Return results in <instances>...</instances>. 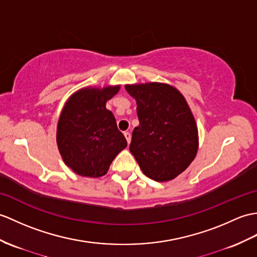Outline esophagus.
<instances>
[{"label": "esophagus", "instance_id": "esophagus-1", "mask_svg": "<svg viewBox=\"0 0 257 257\" xmlns=\"http://www.w3.org/2000/svg\"><path fill=\"white\" fill-rule=\"evenodd\" d=\"M123 136H124V138H126V140H127V142H128V145H129L130 141H131V134L129 133V131H124Z\"/></svg>", "mask_w": 257, "mask_h": 257}]
</instances>
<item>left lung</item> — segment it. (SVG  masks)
Here are the masks:
<instances>
[{"label": "left lung", "instance_id": "obj_1", "mask_svg": "<svg viewBox=\"0 0 257 257\" xmlns=\"http://www.w3.org/2000/svg\"><path fill=\"white\" fill-rule=\"evenodd\" d=\"M126 89L137 100L139 119L130 152L151 180H173L198 150V130L186 100L175 87L162 83L126 85Z\"/></svg>", "mask_w": 257, "mask_h": 257}]
</instances>
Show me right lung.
Listing matches in <instances>:
<instances>
[{
	"instance_id": "right-lung-1",
	"label": "right lung",
	"mask_w": 257,
	"mask_h": 257,
	"mask_svg": "<svg viewBox=\"0 0 257 257\" xmlns=\"http://www.w3.org/2000/svg\"><path fill=\"white\" fill-rule=\"evenodd\" d=\"M119 86L84 88L74 93L59 118L57 143L61 157L76 174L87 177L105 175L112 160L127 147L106 101Z\"/></svg>"
}]
</instances>
